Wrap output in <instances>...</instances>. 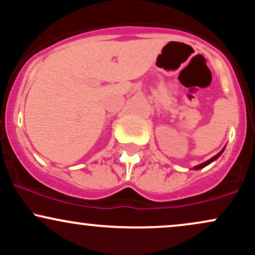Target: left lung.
I'll use <instances>...</instances> for the list:
<instances>
[{"label":"left lung","instance_id":"1","mask_svg":"<svg viewBox=\"0 0 255 255\" xmlns=\"http://www.w3.org/2000/svg\"><path fill=\"white\" fill-rule=\"evenodd\" d=\"M224 150H225V147H223V150H221V151H219V152H218V153H217V154H216V156H213L212 158H210V159H209V160H206V162L201 163V164H199V165H195V166H194V168H193V169H194V170H199V169H203V168H205V166H206V165L211 164V163H212V162H215V160H216V159H217V158H218L219 156H221V154H222V153H223V151H224Z\"/></svg>","mask_w":255,"mask_h":255}]
</instances>
